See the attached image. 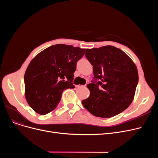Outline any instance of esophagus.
I'll list each match as a JSON object with an SVG mask.
<instances>
[{
    "instance_id": "1",
    "label": "esophagus",
    "mask_w": 158,
    "mask_h": 158,
    "mask_svg": "<svg viewBox=\"0 0 158 158\" xmlns=\"http://www.w3.org/2000/svg\"><path fill=\"white\" fill-rule=\"evenodd\" d=\"M83 86H84V85H76V87H77V88H82V87H83Z\"/></svg>"
}]
</instances>
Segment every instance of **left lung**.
<instances>
[{
    "mask_svg": "<svg viewBox=\"0 0 158 158\" xmlns=\"http://www.w3.org/2000/svg\"><path fill=\"white\" fill-rule=\"evenodd\" d=\"M85 56L93 66L94 77L87 85L89 97L82 101L97 117L110 118L131 104L138 82L135 64L120 48L107 45L86 49Z\"/></svg>",
    "mask_w": 158,
    "mask_h": 158,
    "instance_id": "1",
    "label": "left lung"
}]
</instances>
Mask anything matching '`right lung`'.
Instances as JSON below:
<instances>
[{"mask_svg":"<svg viewBox=\"0 0 158 158\" xmlns=\"http://www.w3.org/2000/svg\"><path fill=\"white\" fill-rule=\"evenodd\" d=\"M85 49L72 45H52L33 59L25 73L26 100L40 114L53 111L64 89L74 88L73 73Z\"/></svg>","mask_w":158,"mask_h":158,"instance_id":"obj_1","label":"right lung"}]
</instances>
